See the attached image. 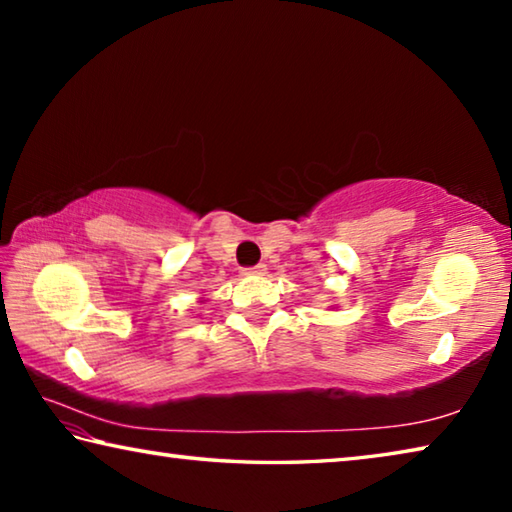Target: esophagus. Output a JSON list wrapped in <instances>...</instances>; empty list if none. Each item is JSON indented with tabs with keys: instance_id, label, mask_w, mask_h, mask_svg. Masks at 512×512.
I'll return each instance as SVG.
<instances>
[{
	"instance_id": "esophagus-1",
	"label": "esophagus",
	"mask_w": 512,
	"mask_h": 512,
	"mask_svg": "<svg viewBox=\"0 0 512 512\" xmlns=\"http://www.w3.org/2000/svg\"><path fill=\"white\" fill-rule=\"evenodd\" d=\"M244 275H264L266 273V266L264 264H257V266H248L241 271Z\"/></svg>"
}]
</instances>
